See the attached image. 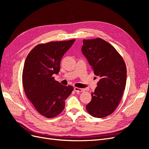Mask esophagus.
I'll list each match as a JSON object with an SVG mask.
<instances>
[{
  "label": "esophagus",
  "mask_w": 149,
  "mask_h": 149,
  "mask_svg": "<svg viewBox=\"0 0 149 149\" xmlns=\"http://www.w3.org/2000/svg\"><path fill=\"white\" fill-rule=\"evenodd\" d=\"M74 90L77 93H81V92H84V89H81V88H76V87H75L74 88Z\"/></svg>",
  "instance_id": "esophagus-1"
}]
</instances>
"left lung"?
<instances>
[{"instance_id": "8db88e82", "label": "left lung", "mask_w": 149, "mask_h": 149, "mask_svg": "<svg viewBox=\"0 0 149 149\" xmlns=\"http://www.w3.org/2000/svg\"><path fill=\"white\" fill-rule=\"evenodd\" d=\"M83 42L82 53L94 74L100 77L86 108L94 118H104L116 110L123 97L127 77L125 63L114 47L105 40L97 38Z\"/></svg>"}]
</instances>
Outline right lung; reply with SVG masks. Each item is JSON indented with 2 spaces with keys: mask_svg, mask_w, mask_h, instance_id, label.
Here are the masks:
<instances>
[{
  "mask_svg": "<svg viewBox=\"0 0 149 149\" xmlns=\"http://www.w3.org/2000/svg\"><path fill=\"white\" fill-rule=\"evenodd\" d=\"M75 39L50 42L34 47L26 58L22 83L26 97L40 114L55 118L63 111L65 100L73 91L72 86H63L54 79L60 61Z\"/></svg>",
  "mask_w": 149,
  "mask_h": 149,
  "instance_id": "add662e5",
  "label": "right lung"
}]
</instances>
